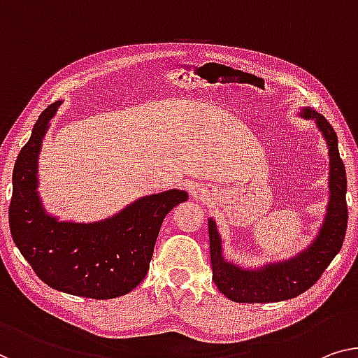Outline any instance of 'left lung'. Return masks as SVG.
<instances>
[{"label": "left lung", "mask_w": 358, "mask_h": 358, "mask_svg": "<svg viewBox=\"0 0 358 358\" xmlns=\"http://www.w3.org/2000/svg\"><path fill=\"white\" fill-rule=\"evenodd\" d=\"M306 119L317 122L329 151V202L318 236L297 257L280 264H268L259 270H244L227 262L222 255L220 234L215 222L209 220L212 280L218 291L239 303H266L292 299L318 281L344 243L348 230V178L339 156L338 136L329 122L315 109L301 112Z\"/></svg>", "instance_id": "8db88e82"}]
</instances>
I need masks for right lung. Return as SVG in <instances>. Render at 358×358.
<instances>
[{
    "label": "right lung",
    "mask_w": 358,
    "mask_h": 358,
    "mask_svg": "<svg viewBox=\"0 0 358 358\" xmlns=\"http://www.w3.org/2000/svg\"><path fill=\"white\" fill-rule=\"evenodd\" d=\"M62 101L41 112L13 172L9 228L36 276L56 291L90 299L124 296L145 278L167 213L188 199L180 189L145 196L94 223L57 222L36 193L40 148Z\"/></svg>",
    "instance_id": "1"
}]
</instances>
